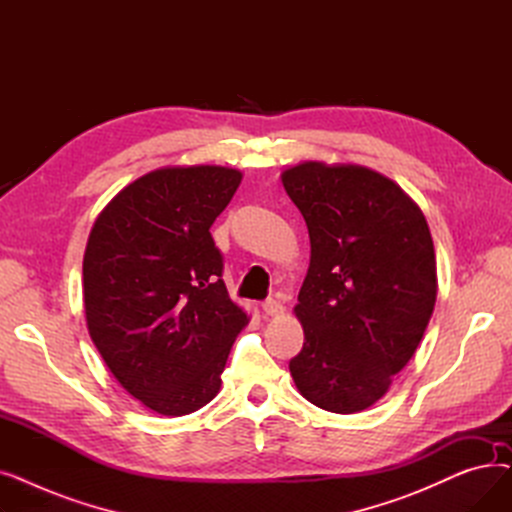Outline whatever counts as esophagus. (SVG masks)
Returning a JSON list of instances; mask_svg holds the SVG:
<instances>
[{"label": "esophagus", "mask_w": 512, "mask_h": 512, "mask_svg": "<svg viewBox=\"0 0 512 512\" xmlns=\"http://www.w3.org/2000/svg\"><path fill=\"white\" fill-rule=\"evenodd\" d=\"M263 311L267 313V315H282L284 313V303L280 301V299H267V301H263Z\"/></svg>", "instance_id": "obj_1"}]
</instances>
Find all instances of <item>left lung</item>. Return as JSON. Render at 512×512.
I'll return each mask as SVG.
<instances>
[{
    "instance_id": "left-lung-1",
    "label": "left lung",
    "mask_w": 512,
    "mask_h": 512,
    "mask_svg": "<svg viewBox=\"0 0 512 512\" xmlns=\"http://www.w3.org/2000/svg\"><path fill=\"white\" fill-rule=\"evenodd\" d=\"M282 182L311 240L292 380L319 409L359 413L388 392L432 317V234L411 197L369 168L305 161Z\"/></svg>"
}]
</instances>
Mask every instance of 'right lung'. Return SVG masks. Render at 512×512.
Here are the masks:
<instances>
[{
    "label": "right lung",
    "mask_w": 512,
    "mask_h": 512,
    "mask_svg": "<svg viewBox=\"0 0 512 512\" xmlns=\"http://www.w3.org/2000/svg\"><path fill=\"white\" fill-rule=\"evenodd\" d=\"M222 166L161 168L107 203L85 261L89 334L114 378L159 415L195 413L220 392L247 326L209 232L240 184Z\"/></svg>",
    "instance_id": "obj_1"
}]
</instances>
